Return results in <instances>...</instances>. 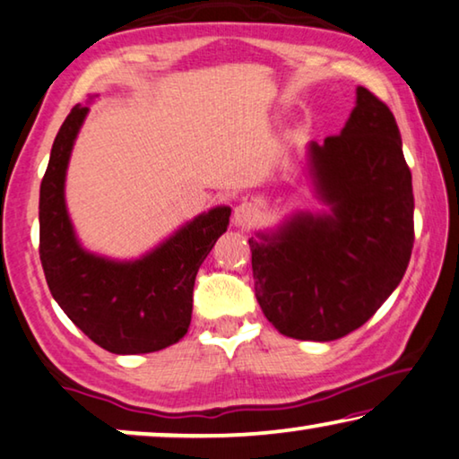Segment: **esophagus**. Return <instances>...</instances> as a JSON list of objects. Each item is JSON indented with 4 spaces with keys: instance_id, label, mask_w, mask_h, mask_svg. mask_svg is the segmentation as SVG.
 <instances>
[{
    "instance_id": "esophagus-1",
    "label": "esophagus",
    "mask_w": 459,
    "mask_h": 459,
    "mask_svg": "<svg viewBox=\"0 0 459 459\" xmlns=\"http://www.w3.org/2000/svg\"><path fill=\"white\" fill-rule=\"evenodd\" d=\"M258 221V207L254 203H239L234 209V223L238 228H250Z\"/></svg>"
}]
</instances>
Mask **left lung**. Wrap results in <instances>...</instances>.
I'll list each match as a JSON object with an SVG mask.
<instances>
[{"mask_svg": "<svg viewBox=\"0 0 459 459\" xmlns=\"http://www.w3.org/2000/svg\"><path fill=\"white\" fill-rule=\"evenodd\" d=\"M307 172L328 209L248 239L254 291L281 334L328 342L363 326L411 260L412 176L392 110L359 86L341 135L307 145Z\"/></svg>", "mask_w": 459, "mask_h": 459, "instance_id": "1", "label": "left lung"}]
</instances>
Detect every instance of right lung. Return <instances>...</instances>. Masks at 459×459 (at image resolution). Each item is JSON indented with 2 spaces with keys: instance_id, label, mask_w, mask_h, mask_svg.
I'll list each match as a JSON object with an SVG mask.
<instances>
[{
  "instance_id": "1",
  "label": "right lung",
  "mask_w": 459,
  "mask_h": 459,
  "mask_svg": "<svg viewBox=\"0 0 459 459\" xmlns=\"http://www.w3.org/2000/svg\"><path fill=\"white\" fill-rule=\"evenodd\" d=\"M90 108L75 104L55 137L40 182V263L67 318L115 355L161 351L188 333L203 260L230 225V207L196 215L143 256L115 260L83 248L65 203L74 143Z\"/></svg>"
}]
</instances>
